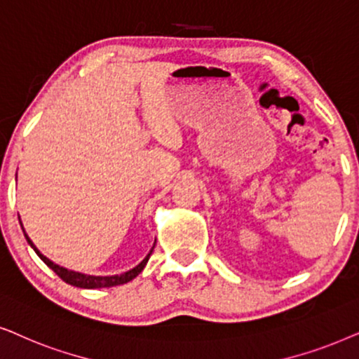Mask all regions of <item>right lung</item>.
Listing matches in <instances>:
<instances>
[{
    "mask_svg": "<svg viewBox=\"0 0 359 359\" xmlns=\"http://www.w3.org/2000/svg\"><path fill=\"white\" fill-rule=\"evenodd\" d=\"M22 231H24V228H22ZM24 236H26V240H27V243H29V245L34 248V251L37 252V256L41 257L42 261L46 262L47 266L50 267L52 271L55 272L57 276L60 277L62 280H64V283H67V284H70V285H75V287H82V289H102V287H114V285H121V284H126V283H130V280H133L135 279V277L140 274V272L144 269V266H146V262L149 261V257H151V255H152V250H154V246H152V250L149 251V255H147L144 259H142L140 264H137L135 269H131V271H128V272H124V274H119V276H107V277H102V276H87V274H80V272H74V271H69V269H65V267H60V266H57V264H54V262H52L50 259H47V257L44 256V255H41L39 251H37V248L32 245V241L29 240V236L26 235V233H24Z\"/></svg>",
    "mask_w": 359,
    "mask_h": 359,
    "instance_id": "obj_1",
    "label": "right lung"
}]
</instances>
